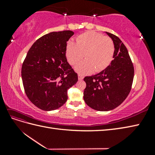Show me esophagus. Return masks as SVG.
Here are the masks:
<instances>
[{
  "label": "esophagus",
  "instance_id": "34e87169",
  "mask_svg": "<svg viewBox=\"0 0 155 155\" xmlns=\"http://www.w3.org/2000/svg\"><path fill=\"white\" fill-rule=\"evenodd\" d=\"M78 80H79V81H82L83 79V77L80 74H78Z\"/></svg>",
  "mask_w": 155,
  "mask_h": 155
}]
</instances>
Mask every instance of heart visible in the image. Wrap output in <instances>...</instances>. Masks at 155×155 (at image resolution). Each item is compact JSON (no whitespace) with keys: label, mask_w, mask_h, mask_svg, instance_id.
Here are the masks:
<instances>
[{"label":"heart","mask_w":155,"mask_h":155,"mask_svg":"<svg viewBox=\"0 0 155 155\" xmlns=\"http://www.w3.org/2000/svg\"><path fill=\"white\" fill-rule=\"evenodd\" d=\"M114 44L109 37L96 32H87L78 36L76 43L69 41L66 46V56L71 65H75L83 57L85 60L76 66L75 71L85 74L92 71L101 72L113 60Z\"/></svg>","instance_id":"obj_1"}]
</instances>
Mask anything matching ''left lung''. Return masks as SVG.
Returning <instances> with one entry per match:
<instances>
[{"mask_svg":"<svg viewBox=\"0 0 155 155\" xmlns=\"http://www.w3.org/2000/svg\"><path fill=\"white\" fill-rule=\"evenodd\" d=\"M114 44L110 64L99 73L86 77L84 100L88 107L98 111L117 108L126 99L132 87L134 67L128 52L120 38L106 32Z\"/></svg>","mask_w":155,"mask_h":155,"instance_id":"obj_1","label":"left lung"}]
</instances>
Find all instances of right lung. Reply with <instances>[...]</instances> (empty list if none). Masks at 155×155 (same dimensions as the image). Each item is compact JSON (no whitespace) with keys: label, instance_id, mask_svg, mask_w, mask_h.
I'll use <instances>...</instances> for the list:
<instances>
[{"label":"right lung","instance_id":"obj_1","mask_svg":"<svg viewBox=\"0 0 155 155\" xmlns=\"http://www.w3.org/2000/svg\"><path fill=\"white\" fill-rule=\"evenodd\" d=\"M74 32H52L42 36L29 49L22 66L26 94L41 110L57 109L67 101V90L78 81L66 57V46Z\"/></svg>","mask_w":155,"mask_h":155}]
</instances>
